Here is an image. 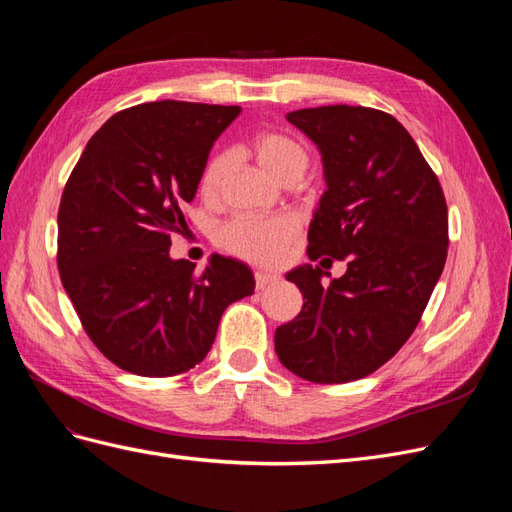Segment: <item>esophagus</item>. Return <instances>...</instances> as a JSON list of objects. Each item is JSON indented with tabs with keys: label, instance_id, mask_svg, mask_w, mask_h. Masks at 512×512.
<instances>
[{
	"label": "esophagus",
	"instance_id": "obj_1",
	"mask_svg": "<svg viewBox=\"0 0 512 512\" xmlns=\"http://www.w3.org/2000/svg\"><path fill=\"white\" fill-rule=\"evenodd\" d=\"M254 280H256V288H258V290H265L267 286H271V284H275L277 280H280V277H277L275 273H267V271H256Z\"/></svg>",
	"mask_w": 512,
	"mask_h": 512
}]
</instances>
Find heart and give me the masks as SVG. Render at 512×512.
Segmentation results:
<instances>
[{
	"label": "heart",
	"mask_w": 512,
	"mask_h": 512,
	"mask_svg": "<svg viewBox=\"0 0 512 512\" xmlns=\"http://www.w3.org/2000/svg\"><path fill=\"white\" fill-rule=\"evenodd\" d=\"M250 153L256 164L280 181H299L309 164L307 149L301 141L277 130H262L252 136ZM232 166L230 151L213 153L200 177V190L215 196ZM299 235V222L292 215H265V218H237L220 228L218 241L243 260L256 265H277Z\"/></svg>",
	"instance_id": "b5f03b06"
}]
</instances>
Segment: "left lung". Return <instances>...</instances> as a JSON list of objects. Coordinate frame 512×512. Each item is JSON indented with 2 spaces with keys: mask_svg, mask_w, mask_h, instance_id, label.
<instances>
[{
  "mask_svg": "<svg viewBox=\"0 0 512 512\" xmlns=\"http://www.w3.org/2000/svg\"><path fill=\"white\" fill-rule=\"evenodd\" d=\"M286 117L318 145L327 179L307 256L322 267L346 260L348 269L327 288L320 267L286 275L303 309L277 327L275 352L303 380L352 382L393 359L421 320L446 262V200L393 115L333 104Z\"/></svg>",
  "mask_w": 512,
  "mask_h": 512,
  "instance_id": "left-lung-1",
  "label": "left lung"
}]
</instances>
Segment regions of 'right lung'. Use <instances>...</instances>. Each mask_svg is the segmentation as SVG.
I'll return each instance as SVG.
<instances>
[{
	"label": "right lung",
	"mask_w": 512,
	"mask_h": 512,
	"mask_svg": "<svg viewBox=\"0 0 512 512\" xmlns=\"http://www.w3.org/2000/svg\"><path fill=\"white\" fill-rule=\"evenodd\" d=\"M241 106L162 100L130 106L89 138L61 194L57 269L85 333L136 376L205 359L224 309L254 292L250 267L213 254L203 271L168 256L188 228L213 141Z\"/></svg>",
	"instance_id": "add662e5"
}]
</instances>
